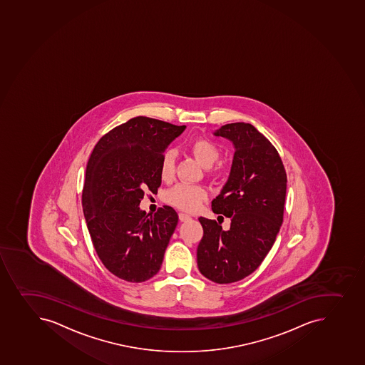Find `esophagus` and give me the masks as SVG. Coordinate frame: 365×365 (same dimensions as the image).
<instances>
[{
    "instance_id": "34e87169",
    "label": "esophagus",
    "mask_w": 365,
    "mask_h": 365,
    "mask_svg": "<svg viewBox=\"0 0 365 365\" xmlns=\"http://www.w3.org/2000/svg\"><path fill=\"white\" fill-rule=\"evenodd\" d=\"M178 219H180V221H182V222H185L187 220H190L191 217L187 215V214H184V212H178Z\"/></svg>"
}]
</instances>
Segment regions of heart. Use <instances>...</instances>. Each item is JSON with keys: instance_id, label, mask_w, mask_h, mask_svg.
<instances>
[{"instance_id": "obj_1", "label": "heart", "mask_w": 365, "mask_h": 365, "mask_svg": "<svg viewBox=\"0 0 365 365\" xmlns=\"http://www.w3.org/2000/svg\"><path fill=\"white\" fill-rule=\"evenodd\" d=\"M190 151L196 160L208 168L207 174L209 178H217L222 174V165H214L221 156L219 146L207 137H197L190 143ZM176 169V153L174 150L168 149L164 151L160 160V178L164 181H171L174 178ZM208 197L205 187L201 185L180 183L171 187L164 194V200L175 208L181 209L183 212H196L202 202Z\"/></svg>"}]
</instances>
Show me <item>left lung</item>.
<instances>
[{
	"mask_svg": "<svg viewBox=\"0 0 365 365\" xmlns=\"http://www.w3.org/2000/svg\"><path fill=\"white\" fill-rule=\"evenodd\" d=\"M215 135L235 146L230 178L212 202V212L230 217V228L198 219L197 266L209 280L230 284L252 274L271 250L284 220L287 176L273 144L248 123L226 124Z\"/></svg>",
	"mask_w": 365,
	"mask_h": 365,
	"instance_id": "obj_1",
	"label": "left lung"
}]
</instances>
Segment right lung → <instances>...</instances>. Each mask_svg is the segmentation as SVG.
Segmentation results:
<instances>
[{
	"label": "right lung",
	"mask_w": 365,
	"mask_h": 365,
	"mask_svg": "<svg viewBox=\"0 0 365 365\" xmlns=\"http://www.w3.org/2000/svg\"><path fill=\"white\" fill-rule=\"evenodd\" d=\"M185 125L135 117L94 146L83 184V215L94 250L112 274L143 282L160 271L178 212L169 205L153 216L139 209L146 190L160 187V160Z\"/></svg>",
	"instance_id": "add662e5"
}]
</instances>
